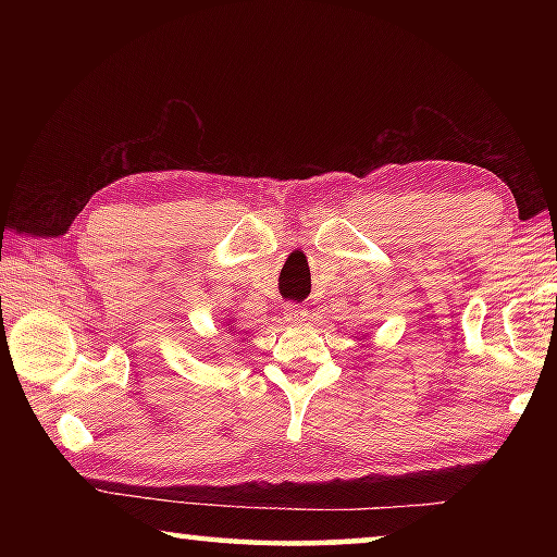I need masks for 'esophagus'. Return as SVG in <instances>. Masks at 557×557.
Wrapping results in <instances>:
<instances>
[{
    "label": "esophagus",
    "mask_w": 557,
    "mask_h": 557,
    "mask_svg": "<svg viewBox=\"0 0 557 557\" xmlns=\"http://www.w3.org/2000/svg\"><path fill=\"white\" fill-rule=\"evenodd\" d=\"M282 317H285V322H292V324L305 322L307 309L301 307V305H297V301H289V305H285V309H282Z\"/></svg>",
    "instance_id": "34e87169"
}]
</instances>
